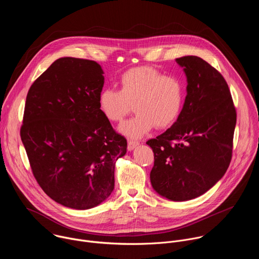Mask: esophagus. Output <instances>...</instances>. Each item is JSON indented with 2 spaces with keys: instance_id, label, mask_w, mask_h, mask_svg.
<instances>
[{
  "instance_id": "esophagus-1",
  "label": "esophagus",
  "mask_w": 259,
  "mask_h": 259,
  "mask_svg": "<svg viewBox=\"0 0 259 259\" xmlns=\"http://www.w3.org/2000/svg\"><path fill=\"white\" fill-rule=\"evenodd\" d=\"M138 144H139V142L136 141V140H129V141H128V150H129L130 152L133 151Z\"/></svg>"
}]
</instances>
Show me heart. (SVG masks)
Listing matches in <instances>:
<instances>
[{"label": "heart", "mask_w": 259, "mask_h": 259, "mask_svg": "<svg viewBox=\"0 0 259 259\" xmlns=\"http://www.w3.org/2000/svg\"><path fill=\"white\" fill-rule=\"evenodd\" d=\"M120 90L103 89L98 105L103 116L112 122H120L133 108L137 113L123 122L119 131L129 138H139L155 126L163 129L178 118L186 96L183 81L174 75H163L151 66H139L123 72Z\"/></svg>", "instance_id": "obj_1"}]
</instances>
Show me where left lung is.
Here are the masks:
<instances>
[{"instance_id":"1","label":"left lung","mask_w":259,"mask_h":259,"mask_svg":"<svg viewBox=\"0 0 259 259\" xmlns=\"http://www.w3.org/2000/svg\"><path fill=\"white\" fill-rule=\"evenodd\" d=\"M187 76V96L176 122L146 142L155 155L153 189L176 202L202 196L227 172L237 122L229 86L198 56L175 59Z\"/></svg>"}]
</instances>
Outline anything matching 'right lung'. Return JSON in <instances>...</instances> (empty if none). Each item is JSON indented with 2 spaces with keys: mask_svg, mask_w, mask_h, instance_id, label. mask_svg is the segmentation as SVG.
I'll use <instances>...</instances> for the list:
<instances>
[{
  "mask_svg": "<svg viewBox=\"0 0 259 259\" xmlns=\"http://www.w3.org/2000/svg\"><path fill=\"white\" fill-rule=\"evenodd\" d=\"M103 70L93 60L62 57L30 86L20 129L34 178L56 203L86 210L115 188V167L127 152L98 105Z\"/></svg>",
  "mask_w": 259,
  "mask_h": 259,
  "instance_id": "obj_1",
  "label": "right lung"
}]
</instances>
